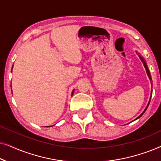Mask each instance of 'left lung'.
Returning <instances> with one entry per match:
<instances>
[{
    "label": "left lung",
    "instance_id": "8db88e82",
    "mask_svg": "<svg viewBox=\"0 0 161 161\" xmlns=\"http://www.w3.org/2000/svg\"><path fill=\"white\" fill-rule=\"evenodd\" d=\"M137 53V52H136ZM138 55V56H139V58H140V59L141 60H142V61L143 62V64H144V67H145V69H146V72H147V75H148V77H149V80H151V84H152V78H151V75H150V72H149V68H148V67H147V62H146V61L144 60V58H143V57L141 56V55L139 54V53H137ZM152 94H153V91H151V95H150V98H149V103H148V104H147V107L145 108V109H144V111L142 112V114H141V115H139L138 116L137 118L136 119H136H139L141 116H142L143 114H144V112L146 111V110L147 109V108H148V106H149V103H150V100H151V97H152Z\"/></svg>",
    "mask_w": 161,
    "mask_h": 161
}]
</instances>
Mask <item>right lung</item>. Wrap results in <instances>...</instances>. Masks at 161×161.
Masks as SVG:
<instances>
[{
    "label": "right lung",
    "mask_w": 161,
    "mask_h": 161,
    "mask_svg": "<svg viewBox=\"0 0 161 161\" xmlns=\"http://www.w3.org/2000/svg\"><path fill=\"white\" fill-rule=\"evenodd\" d=\"M12 68H13V66H12ZM73 93H74V90H73V91H72V94H73ZM49 127H50V126H49Z\"/></svg>",
    "instance_id": "obj_1"
}]
</instances>
